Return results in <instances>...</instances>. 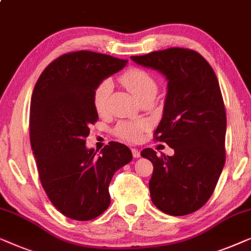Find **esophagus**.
<instances>
[{
	"label": "esophagus",
	"instance_id": "34e87169",
	"mask_svg": "<svg viewBox=\"0 0 251 251\" xmlns=\"http://www.w3.org/2000/svg\"><path fill=\"white\" fill-rule=\"evenodd\" d=\"M132 154H133L134 158H139L140 157V151L134 148V149H132Z\"/></svg>",
	"mask_w": 251,
	"mask_h": 251
}]
</instances>
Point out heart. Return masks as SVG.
Masks as SVG:
<instances>
[{
  "label": "heart",
  "mask_w": 251,
  "mask_h": 251,
  "mask_svg": "<svg viewBox=\"0 0 251 251\" xmlns=\"http://www.w3.org/2000/svg\"><path fill=\"white\" fill-rule=\"evenodd\" d=\"M121 82L140 102L144 99L154 98L157 94V82L149 73L139 68H132L121 77ZM112 92L111 79H103L93 92V105L99 115L107 111L108 101ZM147 128L144 122H123L116 126L115 134L121 139L135 142L141 137V133Z\"/></svg>",
  "instance_id": "1"
}]
</instances>
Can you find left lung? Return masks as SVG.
Returning <instances> with one entry per match:
<instances>
[{
    "label": "left lung",
    "instance_id": "1",
    "mask_svg": "<svg viewBox=\"0 0 251 251\" xmlns=\"http://www.w3.org/2000/svg\"><path fill=\"white\" fill-rule=\"evenodd\" d=\"M130 59L168 80L154 139L167 143L174 154L157 156L150 148L141 152L153 165L151 200L172 216L191 214L213 195L225 164L226 114L218 79L206 59L189 49L169 48Z\"/></svg>",
    "mask_w": 251,
    "mask_h": 251
}]
</instances>
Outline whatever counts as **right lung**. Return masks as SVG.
<instances>
[{"label": "right lung", "mask_w": 251, "mask_h": 251, "mask_svg": "<svg viewBox=\"0 0 251 251\" xmlns=\"http://www.w3.org/2000/svg\"><path fill=\"white\" fill-rule=\"evenodd\" d=\"M127 60L92 51L60 55L41 74L30 102V146L49 199L76 221L100 216L110 204L115 172L132 160L125 144L87 149L90 126L99 119L93 92L126 66Z\"/></svg>", "instance_id": "1"}]
</instances>
